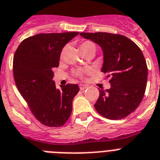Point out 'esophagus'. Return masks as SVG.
Here are the masks:
<instances>
[{"mask_svg": "<svg viewBox=\"0 0 160 160\" xmlns=\"http://www.w3.org/2000/svg\"><path fill=\"white\" fill-rule=\"evenodd\" d=\"M79 88H80L81 91H83V90H85L88 88V86L84 85V84H80V85H79Z\"/></svg>", "mask_w": 160, "mask_h": 160, "instance_id": "obj_1", "label": "esophagus"}]
</instances>
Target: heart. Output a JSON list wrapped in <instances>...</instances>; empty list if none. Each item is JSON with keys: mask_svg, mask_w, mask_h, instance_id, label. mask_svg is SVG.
Returning a JSON list of instances; mask_svg holds the SVG:
<instances>
[{"mask_svg": "<svg viewBox=\"0 0 160 160\" xmlns=\"http://www.w3.org/2000/svg\"><path fill=\"white\" fill-rule=\"evenodd\" d=\"M80 50L82 51V52H85V51H96V44H95L94 42H91V41H84V42H81V44H80ZM90 70H86L84 72H88ZM76 74L78 76H80L82 77V72L81 71H78L76 72Z\"/></svg>", "mask_w": 160, "mask_h": 160, "instance_id": "1", "label": "heart"}]
</instances>
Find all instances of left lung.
Listing matches in <instances>:
<instances>
[{
  "instance_id": "obj_1",
  "label": "left lung",
  "mask_w": 160,
  "mask_h": 160,
  "mask_svg": "<svg viewBox=\"0 0 160 160\" xmlns=\"http://www.w3.org/2000/svg\"><path fill=\"white\" fill-rule=\"evenodd\" d=\"M85 39L101 47V68L109 78L110 88L100 90L96 111L111 120L126 118L135 111L146 92L148 68L143 53L129 38L108 32H81Z\"/></svg>"
}]
</instances>
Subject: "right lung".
<instances>
[{"instance_id":"right-lung-1","label":"right lung","mask_w":160,"mask_h":160,"mask_svg":"<svg viewBox=\"0 0 160 160\" xmlns=\"http://www.w3.org/2000/svg\"><path fill=\"white\" fill-rule=\"evenodd\" d=\"M77 35L76 32L37 34L24 39L14 54L13 71L17 88L32 114L45 126H63L72 113L78 86L68 83L58 89L52 78L62 50Z\"/></svg>"}]
</instances>
